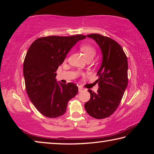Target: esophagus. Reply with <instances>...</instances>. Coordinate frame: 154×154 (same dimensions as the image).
<instances>
[{
	"mask_svg": "<svg viewBox=\"0 0 154 154\" xmlns=\"http://www.w3.org/2000/svg\"><path fill=\"white\" fill-rule=\"evenodd\" d=\"M78 90H79V92H83V91L85 90L84 88H82V86H79V88H78Z\"/></svg>",
	"mask_w": 154,
	"mask_h": 154,
	"instance_id": "1",
	"label": "esophagus"
}]
</instances>
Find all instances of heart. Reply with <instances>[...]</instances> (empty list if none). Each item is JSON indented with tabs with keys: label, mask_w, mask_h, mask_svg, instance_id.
Wrapping results in <instances>:
<instances>
[{
	"label": "heart",
	"mask_w": 154,
	"mask_h": 154,
	"mask_svg": "<svg viewBox=\"0 0 154 154\" xmlns=\"http://www.w3.org/2000/svg\"><path fill=\"white\" fill-rule=\"evenodd\" d=\"M81 49L87 58H94L96 55L95 48L92 45H88V44H83L81 46Z\"/></svg>",
	"instance_id": "1"
}]
</instances>
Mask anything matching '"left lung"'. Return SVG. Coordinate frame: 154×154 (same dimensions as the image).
<instances>
[{"label":"left lung","mask_w":154,"mask_h":154,"mask_svg":"<svg viewBox=\"0 0 154 154\" xmlns=\"http://www.w3.org/2000/svg\"><path fill=\"white\" fill-rule=\"evenodd\" d=\"M100 48L103 60L97 72L99 88L95 93L88 90L90 99L85 103V109L96 119L108 118L120 103L128 85V60L122 47L113 39L99 34H91Z\"/></svg>","instance_id":"obj_1"}]
</instances>
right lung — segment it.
<instances>
[{
  "label": "right lung",
  "mask_w": 154,
  "mask_h": 154,
  "mask_svg": "<svg viewBox=\"0 0 154 154\" xmlns=\"http://www.w3.org/2000/svg\"><path fill=\"white\" fill-rule=\"evenodd\" d=\"M86 36H49L36 39L26 55L23 73L28 97L35 108L48 118L63 115L68 102L78 92L76 84L57 82L56 71L71 49Z\"/></svg>",
  "instance_id": "obj_1"
}]
</instances>
